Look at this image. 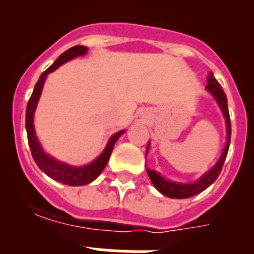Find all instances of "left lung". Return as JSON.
Instances as JSON below:
<instances>
[{
  "label": "left lung",
  "instance_id": "obj_1",
  "mask_svg": "<svg viewBox=\"0 0 254 254\" xmlns=\"http://www.w3.org/2000/svg\"><path fill=\"white\" fill-rule=\"evenodd\" d=\"M207 82L208 84L206 85V89L210 91L211 95L214 96L215 100H216L217 104H219L220 109L223 112L224 117H225L226 132H228L225 147H224L223 154L220 156L219 161H217L207 173H205L198 181L194 182V183H176V182L167 181V179L163 178V177H161L160 174H158L155 170H150L149 168H146L147 174H149L150 179H151L152 185L155 186V188H156L160 193H163L164 196L170 197V198H190V197H193L196 196V194L201 193L202 190H205L206 188L210 187V186L216 181L220 172L223 169L224 163H225L229 145H230V136H232V125H230V116H229L228 100H226V95L225 93H224L223 87H221V85L217 82V80L214 77L212 72L208 75ZM147 150H149V145H147L146 152Z\"/></svg>",
  "mask_w": 254,
  "mask_h": 254
}]
</instances>
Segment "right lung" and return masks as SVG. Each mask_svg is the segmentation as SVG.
I'll return each instance as SVG.
<instances>
[{"instance_id":"1","label":"right lung","mask_w":254,"mask_h":254,"mask_svg":"<svg viewBox=\"0 0 254 254\" xmlns=\"http://www.w3.org/2000/svg\"><path fill=\"white\" fill-rule=\"evenodd\" d=\"M87 48L84 46H75L72 48L67 49L66 52H64L60 57L56 60V62L52 64L51 67L44 71L42 75H40L39 80L35 84L34 90L31 94L30 99H29L28 107H26V114H25V126H26V133H28V141L29 146H30L31 155H33V159L37 163V165L39 167V169L42 172H44L48 177H51L52 179L55 181L61 182L64 185L68 186H84L89 185L90 182H93L94 179H96L99 177L100 173L103 172V169L107 165L108 160L111 158L112 150L114 147V143L117 142V140L120 138V136L122 133H125V129L123 131L117 132L116 134H113L109 141H108L107 146H105L104 151L93 161V163L87 164L85 167H71L68 164H64L62 161H58L56 159H53L52 156H49L48 154L43 151L42 146H40L39 141L37 138V134L34 131V125H33V118H34V112L35 108H37L38 100H39V96L42 94V89H43L44 81H46V77L48 73L53 72L55 69H57L61 64H64L67 61L72 60V58L78 57V56L86 55Z\"/></svg>"}]
</instances>
